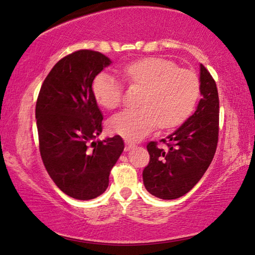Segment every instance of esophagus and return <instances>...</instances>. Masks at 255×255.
<instances>
[{
  "instance_id": "obj_1",
  "label": "esophagus",
  "mask_w": 255,
  "mask_h": 255,
  "mask_svg": "<svg viewBox=\"0 0 255 255\" xmlns=\"http://www.w3.org/2000/svg\"><path fill=\"white\" fill-rule=\"evenodd\" d=\"M125 150H126V152H128V150H130L131 148H133L135 147V144H132V143H130V141H125Z\"/></svg>"
}]
</instances>
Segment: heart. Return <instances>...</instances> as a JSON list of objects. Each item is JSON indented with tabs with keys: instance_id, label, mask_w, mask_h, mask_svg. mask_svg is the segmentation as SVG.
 <instances>
[{
	"instance_id": "obj_1",
	"label": "heart",
	"mask_w": 255,
	"mask_h": 255,
	"mask_svg": "<svg viewBox=\"0 0 255 255\" xmlns=\"http://www.w3.org/2000/svg\"><path fill=\"white\" fill-rule=\"evenodd\" d=\"M129 84L144 88L136 109H127L110 119L109 128L127 140H141L157 126L171 128L180 125L192 111L199 97L200 83L190 70L178 68L169 59L146 57L120 70ZM93 97L106 109L117 108L123 98L119 81L101 72L92 83Z\"/></svg>"
}]
</instances>
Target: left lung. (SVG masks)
<instances>
[{"mask_svg": "<svg viewBox=\"0 0 255 255\" xmlns=\"http://www.w3.org/2000/svg\"><path fill=\"white\" fill-rule=\"evenodd\" d=\"M200 94L195 114L175 131L147 145L149 163L143 171L147 191L159 199H176L188 193L208 169L217 147L219 100L215 81L200 64Z\"/></svg>", "mask_w": 255, "mask_h": 255, "instance_id": "1", "label": "left lung"}]
</instances>
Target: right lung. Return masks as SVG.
Returning <instances> with one entry per match:
<instances>
[{
    "instance_id": "obj_1",
    "label": "right lung",
    "mask_w": 255,
    "mask_h": 255,
    "mask_svg": "<svg viewBox=\"0 0 255 255\" xmlns=\"http://www.w3.org/2000/svg\"><path fill=\"white\" fill-rule=\"evenodd\" d=\"M112 62L93 50H77L51 68L36 105L40 155L47 172L74 199L99 197L124 152L120 136L100 140L103 116L93 97L94 77Z\"/></svg>"
}]
</instances>
